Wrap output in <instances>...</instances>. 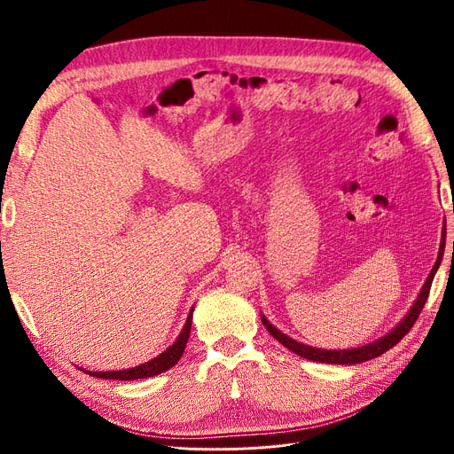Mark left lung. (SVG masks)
Returning <instances> with one entry per match:
<instances>
[{
	"label": "left lung",
	"instance_id": "obj_1",
	"mask_svg": "<svg viewBox=\"0 0 454 454\" xmlns=\"http://www.w3.org/2000/svg\"><path fill=\"white\" fill-rule=\"evenodd\" d=\"M442 255H443V243L440 247V254H438V260L434 263V267H432L428 278L425 280V286L419 293V297L416 299V302H413L411 309L408 311L406 317L393 328L391 332H387L384 338L372 341L369 345H364V347H356V348H345V350H325V348H315V347H309V345H304V343H299L291 340L289 336H286V333H282L278 328L272 326L267 319L265 315H262V323L265 325V328L269 330L270 336L280 341L286 348H289L291 352L299 354V356L306 358V360H313V362H323V364H338V365H354V364H362V362H367V360H372L380 356V354H384L386 350H389L391 347H395L406 333L410 332V328L413 326V323L418 321L419 313L423 311V306L428 299V293H430V286H432V280H434V274L442 263Z\"/></svg>",
	"mask_w": 454,
	"mask_h": 454
}]
</instances>
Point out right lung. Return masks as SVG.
<instances>
[{
	"label": "right lung",
	"mask_w": 454,
	"mask_h": 454,
	"mask_svg": "<svg viewBox=\"0 0 454 454\" xmlns=\"http://www.w3.org/2000/svg\"><path fill=\"white\" fill-rule=\"evenodd\" d=\"M191 323H192V309L187 315V321L184 325V330L178 336V340H176L165 352H161L160 356H155L146 364H141L131 369H122V371H102V372L85 371V372L92 374L96 379H109V380H137V379H148V377H155V374H161L180 362L191 333Z\"/></svg>",
	"instance_id": "obj_1"
}]
</instances>
